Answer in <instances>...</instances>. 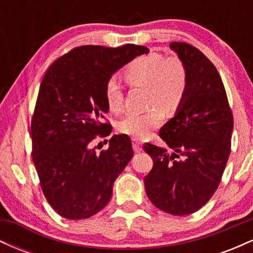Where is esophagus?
I'll use <instances>...</instances> for the list:
<instances>
[{
    "instance_id": "34e87169",
    "label": "esophagus",
    "mask_w": 253,
    "mask_h": 253,
    "mask_svg": "<svg viewBox=\"0 0 253 253\" xmlns=\"http://www.w3.org/2000/svg\"><path fill=\"white\" fill-rule=\"evenodd\" d=\"M132 143H133V150H134V152H140V151H141V143H140V140H138V139L133 138L132 139Z\"/></svg>"
}]
</instances>
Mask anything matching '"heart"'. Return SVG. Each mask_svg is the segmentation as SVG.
Masks as SVG:
<instances>
[{
  "label": "heart",
  "instance_id": "b5f03b06",
  "mask_svg": "<svg viewBox=\"0 0 253 253\" xmlns=\"http://www.w3.org/2000/svg\"><path fill=\"white\" fill-rule=\"evenodd\" d=\"M126 82L147 89V106L144 113H129L119 121L124 134L143 138L163 120V110L173 112L181 104L188 88V70L181 58H165L162 53L144 54L134 58L124 70ZM104 100L112 113L121 112L124 95L119 84L109 80L104 86Z\"/></svg>",
  "mask_w": 253,
  "mask_h": 253
}]
</instances>
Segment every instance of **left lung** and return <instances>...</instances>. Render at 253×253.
I'll use <instances>...</instances> for the list:
<instances>
[{
  "label": "left lung",
  "mask_w": 253,
  "mask_h": 253,
  "mask_svg": "<svg viewBox=\"0 0 253 253\" xmlns=\"http://www.w3.org/2000/svg\"><path fill=\"white\" fill-rule=\"evenodd\" d=\"M170 47L187 66L189 81L176 115L159 130L173 153L144 145L153 161L144 183L155 207L188 215L202 208L219 187L231 153L233 114L214 64L190 43L175 42Z\"/></svg>",
  "instance_id": "left-lung-1"
}]
</instances>
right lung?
Segmentation results:
<instances>
[{
  "mask_svg": "<svg viewBox=\"0 0 253 253\" xmlns=\"http://www.w3.org/2000/svg\"><path fill=\"white\" fill-rule=\"evenodd\" d=\"M144 53L146 46L133 43L78 46L54 60L42 78L31 123L32 157L43 195L65 219H86L102 211L133 157L126 134L113 135L100 153L90 143L112 132L102 121L108 113L106 83Z\"/></svg>",
  "mask_w": 253,
  "mask_h": 253,
  "instance_id": "obj_1",
  "label": "right lung"
}]
</instances>
